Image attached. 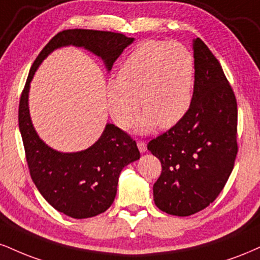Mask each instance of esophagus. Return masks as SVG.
Masks as SVG:
<instances>
[{
    "label": "esophagus",
    "mask_w": 260,
    "mask_h": 260,
    "mask_svg": "<svg viewBox=\"0 0 260 260\" xmlns=\"http://www.w3.org/2000/svg\"><path fill=\"white\" fill-rule=\"evenodd\" d=\"M137 145H138L139 151L142 152V154L146 151V143L144 142V140H138V142H137Z\"/></svg>",
    "instance_id": "esophagus-1"
}]
</instances>
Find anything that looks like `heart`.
I'll return each mask as SVG.
<instances>
[{"label": "heart", "instance_id": "obj_1", "mask_svg": "<svg viewBox=\"0 0 260 260\" xmlns=\"http://www.w3.org/2000/svg\"><path fill=\"white\" fill-rule=\"evenodd\" d=\"M195 60L178 42L146 40L136 46L118 69L117 80L106 88L108 110L115 123L129 126L140 108L145 114L136 129L139 133L176 126L192 104Z\"/></svg>", "mask_w": 260, "mask_h": 260}]
</instances>
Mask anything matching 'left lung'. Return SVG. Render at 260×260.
Returning a JSON list of instances; mask_svg holds the SVG:
<instances>
[{
    "mask_svg": "<svg viewBox=\"0 0 260 260\" xmlns=\"http://www.w3.org/2000/svg\"><path fill=\"white\" fill-rule=\"evenodd\" d=\"M192 49V104L183 120L148 144L162 166L152 187L155 205L178 217L198 213L217 199L237 155V103L233 88L202 40H193Z\"/></svg>",
    "mask_w": 260,
    "mask_h": 260,
    "instance_id": "8db88e82",
    "label": "left lung"
}]
</instances>
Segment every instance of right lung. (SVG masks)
<instances>
[{
  "label": "right lung",
  "instance_id": "obj_1",
  "mask_svg": "<svg viewBox=\"0 0 260 260\" xmlns=\"http://www.w3.org/2000/svg\"><path fill=\"white\" fill-rule=\"evenodd\" d=\"M134 41L123 34L98 30H64L45 46L30 69L19 103V129L31 178L53 208L75 219L105 212L114 202L118 177L127 165L139 160L134 140L112 123H106L100 138L88 149L61 152L40 138L29 111L30 82L45 59L55 49L82 47L104 61L110 71L114 62Z\"/></svg>",
  "mask_w": 260,
  "mask_h": 260
}]
</instances>
